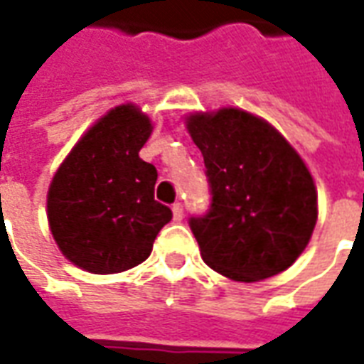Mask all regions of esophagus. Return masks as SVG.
<instances>
[{"mask_svg": "<svg viewBox=\"0 0 364 364\" xmlns=\"http://www.w3.org/2000/svg\"><path fill=\"white\" fill-rule=\"evenodd\" d=\"M171 210H173V220L181 222L183 220V205L181 203H175V205L171 206Z\"/></svg>", "mask_w": 364, "mask_h": 364, "instance_id": "34e87169", "label": "esophagus"}]
</instances>
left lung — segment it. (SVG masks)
I'll return each mask as SVG.
<instances>
[{"instance_id": "1", "label": "left lung", "mask_w": 364, "mask_h": 364, "mask_svg": "<svg viewBox=\"0 0 364 364\" xmlns=\"http://www.w3.org/2000/svg\"><path fill=\"white\" fill-rule=\"evenodd\" d=\"M187 128L210 187L208 210L189 218L206 265L244 282L289 269L318 218L304 161L271 124L245 111L197 112Z\"/></svg>"}]
</instances>
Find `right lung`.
I'll return each mask as SVG.
<instances>
[{"label":"right lung","instance_id":"1","mask_svg":"<svg viewBox=\"0 0 364 364\" xmlns=\"http://www.w3.org/2000/svg\"><path fill=\"white\" fill-rule=\"evenodd\" d=\"M151 124L132 105L105 114L70 151L48 189L56 244L90 273L127 271L151 253L171 208L154 198L156 167L138 156Z\"/></svg>","mask_w":364,"mask_h":364}]
</instances>
